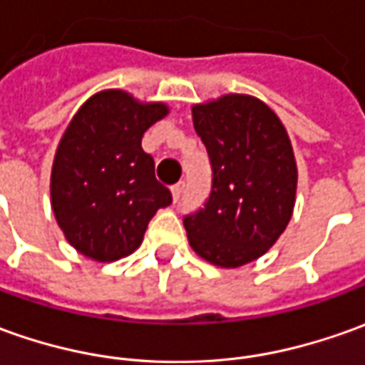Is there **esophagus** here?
<instances>
[{
    "mask_svg": "<svg viewBox=\"0 0 365 365\" xmlns=\"http://www.w3.org/2000/svg\"><path fill=\"white\" fill-rule=\"evenodd\" d=\"M183 190H185V183H183V182H178L175 185H172V195H173V200H175V202H178V200L182 197Z\"/></svg>",
    "mask_w": 365,
    "mask_h": 365,
    "instance_id": "34e87169",
    "label": "esophagus"
}]
</instances>
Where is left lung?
Returning a JSON list of instances; mask_svg holds the SVG:
<instances>
[{"label": "left lung", "mask_w": 365, "mask_h": 365, "mask_svg": "<svg viewBox=\"0 0 365 365\" xmlns=\"http://www.w3.org/2000/svg\"><path fill=\"white\" fill-rule=\"evenodd\" d=\"M193 128L212 162L205 207L185 215L195 254L217 267H242L266 254L292 220L297 165L282 120L245 93L195 103Z\"/></svg>", "instance_id": "obj_1"}]
</instances>
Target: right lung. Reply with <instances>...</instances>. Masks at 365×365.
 Returning <instances> with one entry per match:
<instances>
[{
    "label": "right lung",
    "instance_id": "right-lung-1",
    "mask_svg": "<svg viewBox=\"0 0 365 365\" xmlns=\"http://www.w3.org/2000/svg\"><path fill=\"white\" fill-rule=\"evenodd\" d=\"M170 113L163 101H140L123 89H103L76 111L51 165V210L68 244L110 264L141 245L150 220L172 203L155 180L141 138Z\"/></svg>",
    "mask_w": 365,
    "mask_h": 365
}]
</instances>
